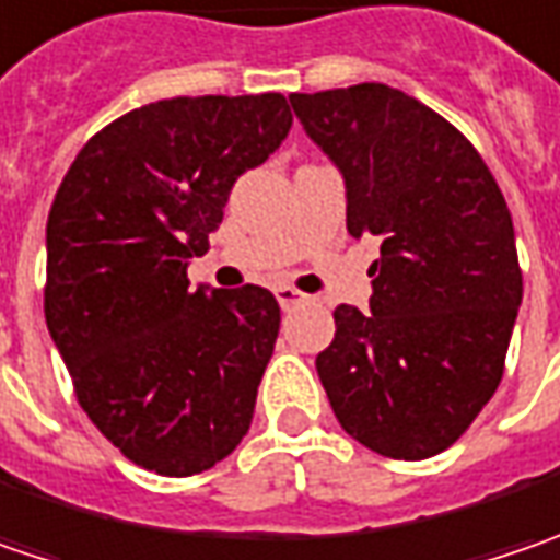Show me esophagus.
I'll use <instances>...</instances> for the list:
<instances>
[{"instance_id":"34e87169","label":"esophagus","mask_w":560,"mask_h":560,"mask_svg":"<svg viewBox=\"0 0 560 560\" xmlns=\"http://www.w3.org/2000/svg\"><path fill=\"white\" fill-rule=\"evenodd\" d=\"M277 293V302H280V308H295V305H302L308 295L299 293V290H293V287H277L273 290Z\"/></svg>"}]
</instances>
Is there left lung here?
I'll return each instance as SVG.
<instances>
[{
    "mask_svg": "<svg viewBox=\"0 0 560 560\" xmlns=\"http://www.w3.org/2000/svg\"><path fill=\"white\" fill-rule=\"evenodd\" d=\"M347 183V230L381 238L372 312L334 308L315 365L337 422L390 460L447 451L489 404L523 299L514 220L460 128L387 84L290 94Z\"/></svg>",
    "mask_w": 560,
    "mask_h": 560,
    "instance_id": "obj_1",
    "label": "left lung"
}]
</instances>
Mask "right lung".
I'll return each instance as SVG.
<instances>
[{
	"mask_svg": "<svg viewBox=\"0 0 560 560\" xmlns=\"http://www.w3.org/2000/svg\"><path fill=\"white\" fill-rule=\"evenodd\" d=\"M290 126L283 94L156 100L100 128L52 198L49 337L88 419L151 472H205L252 425L280 305L252 283L188 290L185 270Z\"/></svg>",
	"mask_w": 560,
	"mask_h": 560,
	"instance_id": "obj_1",
	"label": "right lung"
}]
</instances>
